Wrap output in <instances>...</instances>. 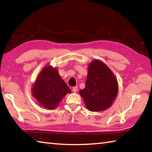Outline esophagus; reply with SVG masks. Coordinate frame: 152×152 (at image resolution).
I'll return each instance as SVG.
<instances>
[{"label":"esophagus","instance_id":"obj_1","mask_svg":"<svg viewBox=\"0 0 152 152\" xmlns=\"http://www.w3.org/2000/svg\"><path fill=\"white\" fill-rule=\"evenodd\" d=\"M77 91H78V86H74V88H72L73 92H74V93H76V92H77Z\"/></svg>","mask_w":152,"mask_h":152}]
</instances>
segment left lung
I'll list each match as a JSON object with an SVG mask.
<instances>
[{
  "label": "left lung",
  "mask_w": 152,
  "mask_h": 152,
  "mask_svg": "<svg viewBox=\"0 0 152 152\" xmlns=\"http://www.w3.org/2000/svg\"><path fill=\"white\" fill-rule=\"evenodd\" d=\"M117 80L111 70L99 60L88 65L85 88L79 91L87 109L102 111L111 106L118 94Z\"/></svg>",
  "instance_id": "8db88e82"
}]
</instances>
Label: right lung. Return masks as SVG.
<instances>
[{
    "instance_id": "1",
    "label": "right lung",
    "mask_w": 152,
    "mask_h": 152,
    "mask_svg": "<svg viewBox=\"0 0 152 152\" xmlns=\"http://www.w3.org/2000/svg\"><path fill=\"white\" fill-rule=\"evenodd\" d=\"M71 90L59 74L57 68L45 66L41 71L31 89L33 96L47 109H54Z\"/></svg>"
}]
</instances>
